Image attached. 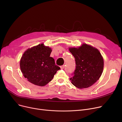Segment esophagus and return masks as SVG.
Segmentation results:
<instances>
[{
  "label": "esophagus",
  "instance_id": "esophagus-1",
  "mask_svg": "<svg viewBox=\"0 0 122 122\" xmlns=\"http://www.w3.org/2000/svg\"><path fill=\"white\" fill-rule=\"evenodd\" d=\"M64 68H65V65H63L60 66V68H61V69H63Z\"/></svg>",
  "mask_w": 122,
  "mask_h": 122
}]
</instances>
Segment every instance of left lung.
Returning <instances> with one entry per match:
<instances>
[{
  "mask_svg": "<svg viewBox=\"0 0 122 122\" xmlns=\"http://www.w3.org/2000/svg\"><path fill=\"white\" fill-rule=\"evenodd\" d=\"M75 58L76 69L70 79L72 84L79 88L90 87L99 80L103 72L104 61L99 51L84 44L79 48H70Z\"/></svg>",
  "mask_w": 122,
  "mask_h": 122,
  "instance_id": "8db88e82",
  "label": "left lung"
}]
</instances>
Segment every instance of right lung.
Here are the masks:
<instances>
[{
  "instance_id": "1",
  "label": "right lung",
  "mask_w": 122,
  "mask_h": 122,
  "mask_svg": "<svg viewBox=\"0 0 122 122\" xmlns=\"http://www.w3.org/2000/svg\"><path fill=\"white\" fill-rule=\"evenodd\" d=\"M52 50L43 44L28 49L20 60V68L23 76L35 85L44 86L52 80L60 68L55 65L50 57Z\"/></svg>"
}]
</instances>
